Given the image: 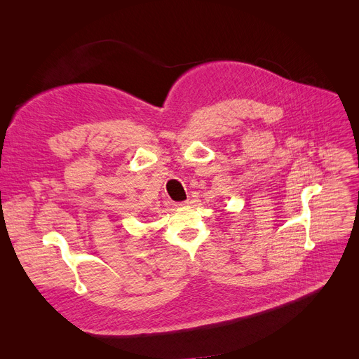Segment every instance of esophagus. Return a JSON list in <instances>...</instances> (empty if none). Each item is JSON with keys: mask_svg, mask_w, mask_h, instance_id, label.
<instances>
[{"mask_svg": "<svg viewBox=\"0 0 359 359\" xmlns=\"http://www.w3.org/2000/svg\"><path fill=\"white\" fill-rule=\"evenodd\" d=\"M187 203H189V202H187V201H183V202H176V203H175V206H186Z\"/></svg>", "mask_w": 359, "mask_h": 359, "instance_id": "34e87169", "label": "esophagus"}]
</instances>
